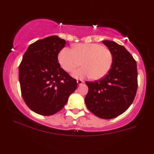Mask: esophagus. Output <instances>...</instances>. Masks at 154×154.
Here are the masks:
<instances>
[{
  "label": "esophagus",
  "instance_id": "obj_1",
  "mask_svg": "<svg viewBox=\"0 0 154 154\" xmlns=\"http://www.w3.org/2000/svg\"><path fill=\"white\" fill-rule=\"evenodd\" d=\"M77 84H78V85H82V83H83V80H82V79H79V80H77Z\"/></svg>",
  "mask_w": 154,
  "mask_h": 154
}]
</instances>
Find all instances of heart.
<instances>
[{
  "mask_svg": "<svg viewBox=\"0 0 154 154\" xmlns=\"http://www.w3.org/2000/svg\"><path fill=\"white\" fill-rule=\"evenodd\" d=\"M113 60L110 49L98 43L77 44L72 49H62L58 54L59 64L67 72H73L82 64L83 67L72 74L77 79H102L110 71Z\"/></svg>",
  "mask_w": 154,
  "mask_h": 154,
  "instance_id": "heart-1",
  "label": "heart"
}]
</instances>
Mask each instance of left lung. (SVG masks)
I'll use <instances>...</instances> for the list:
<instances>
[{
	"label": "left lung",
	"mask_w": 154,
	"mask_h": 154,
	"mask_svg": "<svg viewBox=\"0 0 154 154\" xmlns=\"http://www.w3.org/2000/svg\"><path fill=\"white\" fill-rule=\"evenodd\" d=\"M103 43L113 54V64L103 79L85 82L88 92L85 103L98 118L112 119L126 111L133 102L138 86L137 62L124 46L111 41Z\"/></svg>",
	"instance_id": "1"
}]
</instances>
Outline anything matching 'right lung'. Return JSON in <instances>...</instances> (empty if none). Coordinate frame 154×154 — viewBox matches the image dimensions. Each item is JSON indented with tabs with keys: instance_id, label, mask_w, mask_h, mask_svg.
<instances>
[{
	"instance_id": "right-lung-1",
	"label": "right lung",
	"mask_w": 154,
	"mask_h": 154,
	"mask_svg": "<svg viewBox=\"0 0 154 154\" xmlns=\"http://www.w3.org/2000/svg\"><path fill=\"white\" fill-rule=\"evenodd\" d=\"M66 41L51 36L30 44L19 66L21 92L26 105L41 116H51L66 105L77 81L60 67L58 55Z\"/></svg>"
}]
</instances>
